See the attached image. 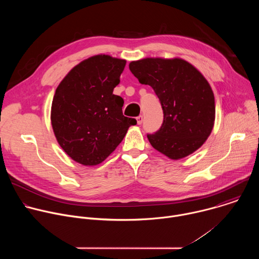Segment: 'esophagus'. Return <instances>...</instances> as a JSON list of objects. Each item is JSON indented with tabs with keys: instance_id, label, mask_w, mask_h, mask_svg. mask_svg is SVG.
<instances>
[{
	"instance_id": "obj_1",
	"label": "esophagus",
	"mask_w": 259,
	"mask_h": 259,
	"mask_svg": "<svg viewBox=\"0 0 259 259\" xmlns=\"http://www.w3.org/2000/svg\"><path fill=\"white\" fill-rule=\"evenodd\" d=\"M142 120H143V118H142V116H138L137 118H136V121H137V124L138 125H140L141 123H142Z\"/></svg>"
}]
</instances>
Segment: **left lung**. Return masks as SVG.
Segmentation results:
<instances>
[{
  "label": "left lung",
  "mask_w": 259,
  "mask_h": 259,
  "mask_svg": "<svg viewBox=\"0 0 259 259\" xmlns=\"http://www.w3.org/2000/svg\"><path fill=\"white\" fill-rule=\"evenodd\" d=\"M129 68L139 83L154 89L162 104L163 124L147 134L154 149L171 160L200 149L215 121L214 94L202 73L178 57H147L131 61Z\"/></svg>",
  "instance_id": "obj_1"
}]
</instances>
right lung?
I'll use <instances>...</instances> for the list:
<instances>
[{
    "label": "right lung",
    "instance_id": "1",
    "mask_svg": "<svg viewBox=\"0 0 259 259\" xmlns=\"http://www.w3.org/2000/svg\"><path fill=\"white\" fill-rule=\"evenodd\" d=\"M125 65V59L94 55L73 66L56 88L53 132L65 154L79 164L102 163L136 125L123 115V98L113 94Z\"/></svg>",
    "mask_w": 259,
    "mask_h": 259
}]
</instances>
